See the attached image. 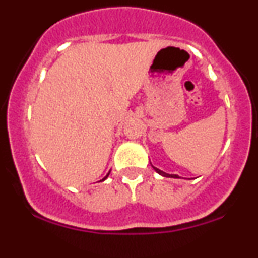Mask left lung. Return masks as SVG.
<instances>
[{
	"label": "left lung",
	"mask_w": 258,
	"mask_h": 258,
	"mask_svg": "<svg viewBox=\"0 0 258 258\" xmlns=\"http://www.w3.org/2000/svg\"><path fill=\"white\" fill-rule=\"evenodd\" d=\"M153 168H154V170H155L156 172H158L159 174H161V176H164V177H171V178H179V177L177 176V174H168V173H166V172H164V171L159 170V168H156V167H154V166H153Z\"/></svg>",
	"instance_id": "left-lung-1"
}]
</instances>
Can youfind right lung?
<instances>
[{
    "label": "right lung",
    "instance_id": "add662e5",
    "mask_svg": "<svg viewBox=\"0 0 258 258\" xmlns=\"http://www.w3.org/2000/svg\"><path fill=\"white\" fill-rule=\"evenodd\" d=\"M108 176H109V173H108V174H106V176H105V177H104V178H103L102 180H104V179H105V178H106V177H108Z\"/></svg>",
    "mask_w": 258,
    "mask_h": 258
}]
</instances>
